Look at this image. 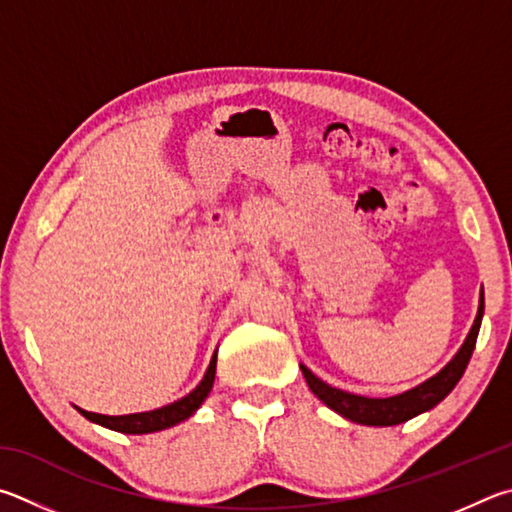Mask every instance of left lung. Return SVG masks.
<instances>
[{"mask_svg": "<svg viewBox=\"0 0 512 512\" xmlns=\"http://www.w3.org/2000/svg\"><path fill=\"white\" fill-rule=\"evenodd\" d=\"M481 319H483V290L479 299L477 319H474V324L470 328L468 337H465L463 346L459 348V353H456L452 360L434 375V378L425 380L423 384H418V387L409 389L405 393H398V396H391V398L355 396V393L330 387V384H326L324 380H319L308 366L301 364L303 378H306L310 391L315 393L326 407L337 411L339 416L353 420V423L371 425V427L400 425L409 418L423 414V411L434 409L438 402H441L447 393L456 387V382L463 378L465 366H468L474 351V344H477Z\"/></svg>", "mask_w": 512, "mask_h": 512, "instance_id": "obj_1", "label": "left lung"}]
</instances>
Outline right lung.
Returning <instances> with one entry per match:
<instances>
[{
	"mask_svg": "<svg viewBox=\"0 0 512 512\" xmlns=\"http://www.w3.org/2000/svg\"><path fill=\"white\" fill-rule=\"evenodd\" d=\"M215 364H218V353H213L209 369H206L202 382L188 393V396L179 398L175 402H170L166 407L152 409V411H141V414H128V416H103V414H94V411H85L78 409L87 420H92L96 425H103L107 429H114V432L121 434H152V432H161V429H168L182 420L191 418L204 398L209 396V391L213 389V380H215Z\"/></svg>",
	"mask_w": 512,
	"mask_h": 512,
	"instance_id": "1",
	"label": "right lung"
}]
</instances>
